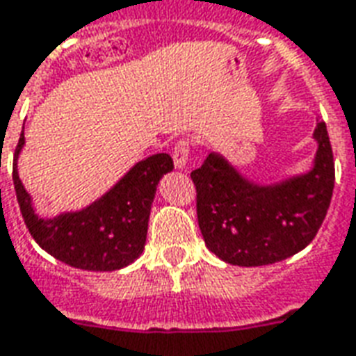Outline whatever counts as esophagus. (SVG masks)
<instances>
[{"label": "esophagus", "mask_w": 356, "mask_h": 356, "mask_svg": "<svg viewBox=\"0 0 356 356\" xmlns=\"http://www.w3.org/2000/svg\"><path fill=\"white\" fill-rule=\"evenodd\" d=\"M189 149H191V144H189L188 138H180L175 142V147H172V159H175L176 168H186V163H188Z\"/></svg>", "instance_id": "1"}]
</instances>
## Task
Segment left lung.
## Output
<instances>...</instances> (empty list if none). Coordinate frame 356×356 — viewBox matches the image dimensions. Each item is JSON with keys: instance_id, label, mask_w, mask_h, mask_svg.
Returning a JSON list of instances; mask_svg holds the SVG:
<instances>
[{"instance_id": "1", "label": "left lung", "mask_w": 356, "mask_h": 356, "mask_svg": "<svg viewBox=\"0 0 356 356\" xmlns=\"http://www.w3.org/2000/svg\"><path fill=\"white\" fill-rule=\"evenodd\" d=\"M315 167L275 186L245 180L210 153L191 172L204 245L220 260L256 267L286 260L315 238L334 191V155L326 124L316 123Z\"/></svg>"}]
</instances>
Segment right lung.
I'll return each mask as SVG.
<instances>
[{
	"mask_svg": "<svg viewBox=\"0 0 356 356\" xmlns=\"http://www.w3.org/2000/svg\"><path fill=\"white\" fill-rule=\"evenodd\" d=\"M22 146L24 131L15 149L13 184L26 227L45 252L87 271H115L138 258L146 245L157 184L163 175L175 168L168 153H155L136 163L106 195L87 209L45 220L35 214L32 199L18 178L17 157Z\"/></svg>",
	"mask_w": 356,
	"mask_h": 356,
	"instance_id": "add662e5",
	"label": "right lung"
}]
</instances>
